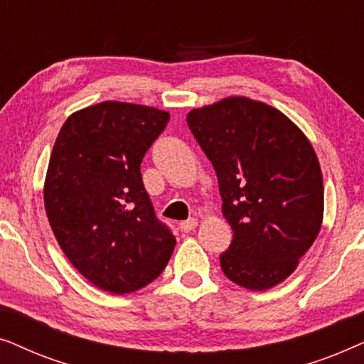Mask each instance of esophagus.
Returning a JSON list of instances; mask_svg holds the SVG:
<instances>
[{
	"mask_svg": "<svg viewBox=\"0 0 364 364\" xmlns=\"http://www.w3.org/2000/svg\"><path fill=\"white\" fill-rule=\"evenodd\" d=\"M181 230L183 232V233H191L193 228L197 227V218H193V217H191V218H187V220H183V222H181Z\"/></svg>",
	"mask_w": 364,
	"mask_h": 364,
	"instance_id": "34e87169",
	"label": "esophagus"
}]
</instances>
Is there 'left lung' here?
Masks as SVG:
<instances>
[{
  "instance_id": "1",
  "label": "left lung",
  "mask_w": 364,
  "mask_h": 364,
  "mask_svg": "<svg viewBox=\"0 0 364 364\" xmlns=\"http://www.w3.org/2000/svg\"><path fill=\"white\" fill-rule=\"evenodd\" d=\"M187 124L215 168L233 230L223 273L248 290L278 285L321 228L323 177L310 141L280 111L247 97L193 109Z\"/></svg>"
}]
</instances>
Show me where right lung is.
Returning <instances> with one entry per match:
<instances>
[{"mask_svg":"<svg viewBox=\"0 0 364 364\" xmlns=\"http://www.w3.org/2000/svg\"><path fill=\"white\" fill-rule=\"evenodd\" d=\"M168 117L106 101L69 116L54 142L44 182L49 225L76 270L114 295L156 280L176 247L141 176L142 159Z\"/></svg>","mask_w":364,"mask_h":364,"instance_id":"obj_1","label":"right lung"}]
</instances>
